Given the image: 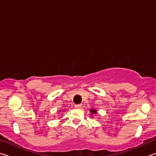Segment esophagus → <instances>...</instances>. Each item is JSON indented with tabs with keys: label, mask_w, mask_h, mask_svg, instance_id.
I'll list each match as a JSON object with an SVG mask.
<instances>
[{
	"label": "esophagus",
	"mask_w": 156,
	"mask_h": 156,
	"mask_svg": "<svg viewBox=\"0 0 156 156\" xmlns=\"http://www.w3.org/2000/svg\"><path fill=\"white\" fill-rule=\"evenodd\" d=\"M81 107H82V105L81 104H76L75 105V108H81Z\"/></svg>",
	"instance_id": "34e87169"
}]
</instances>
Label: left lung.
I'll list each match as a JSON object with an SVG mask.
<instances>
[{
	"mask_svg": "<svg viewBox=\"0 0 156 156\" xmlns=\"http://www.w3.org/2000/svg\"><path fill=\"white\" fill-rule=\"evenodd\" d=\"M91 113V115H93V114H97V110H94V109H91L90 110Z\"/></svg>",
	"mask_w": 156,
	"mask_h": 156,
	"instance_id": "left-lung-1",
	"label": "left lung"
}]
</instances>
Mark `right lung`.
<instances>
[{
    "mask_svg": "<svg viewBox=\"0 0 156 156\" xmlns=\"http://www.w3.org/2000/svg\"><path fill=\"white\" fill-rule=\"evenodd\" d=\"M59 112H60V111H59Z\"/></svg>",
    "mask_w": 156,
    "mask_h": 156,
    "instance_id": "add662e5",
    "label": "right lung"
}]
</instances>
